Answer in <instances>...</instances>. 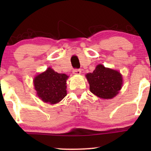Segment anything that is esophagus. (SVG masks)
<instances>
[{
	"label": "esophagus",
	"instance_id": "1",
	"mask_svg": "<svg viewBox=\"0 0 151 151\" xmlns=\"http://www.w3.org/2000/svg\"><path fill=\"white\" fill-rule=\"evenodd\" d=\"M81 70H79V69H74V70H73V73L74 74H81Z\"/></svg>",
	"mask_w": 151,
	"mask_h": 151
}]
</instances>
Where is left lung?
<instances>
[{"instance_id": "8db88e82", "label": "left lung", "mask_w": 151, "mask_h": 151, "mask_svg": "<svg viewBox=\"0 0 151 151\" xmlns=\"http://www.w3.org/2000/svg\"><path fill=\"white\" fill-rule=\"evenodd\" d=\"M91 93L99 97L108 99L119 93L123 84L121 74L118 71L99 65L92 73L86 75Z\"/></svg>"}]
</instances>
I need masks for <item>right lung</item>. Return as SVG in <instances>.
I'll list each match as a JSON object with an SVG mask.
<instances>
[{"label": "right lung", "mask_w": 151, "mask_h": 151, "mask_svg": "<svg viewBox=\"0 0 151 151\" xmlns=\"http://www.w3.org/2000/svg\"><path fill=\"white\" fill-rule=\"evenodd\" d=\"M68 76L59 74L48 68L34 79L35 89L37 96L46 103L57 104L67 95V81Z\"/></svg>", "instance_id": "add662e5"}]
</instances>
